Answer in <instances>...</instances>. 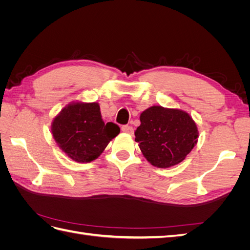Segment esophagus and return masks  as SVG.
<instances>
[{"instance_id":"1","label":"esophagus","mask_w":250,"mask_h":250,"mask_svg":"<svg viewBox=\"0 0 250 250\" xmlns=\"http://www.w3.org/2000/svg\"><path fill=\"white\" fill-rule=\"evenodd\" d=\"M122 131L127 134H133V128L129 125H124L122 126Z\"/></svg>"}]
</instances>
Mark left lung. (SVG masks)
<instances>
[{
    "mask_svg": "<svg viewBox=\"0 0 250 250\" xmlns=\"http://www.w3.org/2000/svg\"><path fill=\"white\" fill-rule=\"evenodd\" d=\"M135 142L146 160L157 168L183 162L198 141V128L188 112L154 105L140 116Z\"/></svg>",
    "mask_w": 250,
    "mask_h": 250,
    "instance_id": "8db88e82",
    "label": "left lung"
}]
</instances>
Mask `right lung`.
Wrapping results in <instances>:
<instances>
[{
    "label": "right lung",
    "mask_w": 250,
    "mask_h": 250,
    "mask_svg": "<svg viewBox=\"0 0 250 250\" xmlns=\"http://www.w3.org/2000/svg\"><path fill=\"white\" fill-rule=\"evenodd\" d=\"M51 132L71 160L90 163L120 133V127L103 122L99 103L76 101L67 104L53 119Z\"/></svg>",
    "instance_id": "obj_1"
}]
</instances>
